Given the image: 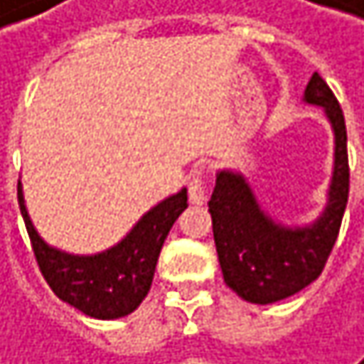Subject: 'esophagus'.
Masks as SVG:
<instances>
[{
	"label": "esophagus",
	"mask_w": 364,
	"mask_h": 364,
	"mask_svg": "<svg viewBox=\"0 0 364 364\" xmlns=\"http://www.w3.org/2000/svg\"><path fill=\"white\" fill-rule=\"evenodd\" d=\"M206 176L208 169L204 165H195L188 180H186V188H188V199L191 204H204L206 199Z\"/></svg>",
	"instance_id": "1"
}]
</instances>
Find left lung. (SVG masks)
I'll list each match as a JSON object with an SVG mask.
<instances>
[{"label": "left lung", "instance_id": "left-lung-1", "mask_svg": "<svg viewBox=\"0 0 364 364\" xmlns=\"http://www.w3.org/2000/svg\"><path fill=\"white\" fill-rule=\"evenodd\" d=\"M304 102L321 106L334 130V173L321 217L306 228L276 223L258 206L245 178L234 171L217 173L208 202L223 280L252 304L280 301L321 276L348 206L350 165L343 110L319 73L308 82Z\"/></svg>", "mask_w": 364, "mask_h": 364}]
</instances>
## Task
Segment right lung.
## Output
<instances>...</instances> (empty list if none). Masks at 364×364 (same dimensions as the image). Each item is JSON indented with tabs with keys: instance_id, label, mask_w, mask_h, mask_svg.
<instances>
[{
	"instance_id": "obj_1",
	"label": "right lung",
	"mask_w": 364,
	"mask_h": 364,
	"mask_svg": "<svg viewBox=\"0 0 364 364\" xmlns=\"http://www.w3.org/2000/svg\"><path fill=\"white\" fill-rule=\"evenodd\" d=\"M16 195L43 278L63 301L93 319H119L136 311L149 293L162 243L188 206L182 188L145 213L114 247L95 256H73L41 239L28 217L21 186Z\"/></svg>"
}]
</instances>
